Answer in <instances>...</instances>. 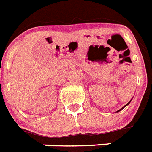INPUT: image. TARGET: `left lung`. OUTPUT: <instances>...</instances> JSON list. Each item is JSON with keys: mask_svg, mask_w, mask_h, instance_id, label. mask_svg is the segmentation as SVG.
<instances>
[{"mask_svg": "<svg viewBox=\"0 0 152 152\" xmlns=\"http://www.w3.org/2000/svg\"><path fill=\"white\" fill-rule=\"evenodd\" d=\"M131 100H132V99H131V100H130V101H129V102H128V103H127V104H126V105H125V106H124L123 107H122V108H121V109H120V110H117V112H119V111H121V110H123V109H124V108L126 106H127V105H128V104H130V103H131Z\"/></svg>", "mask_w": 152, "mask_h": 152, "instance_id": "1", "label": "left lung"}]
</instances>
